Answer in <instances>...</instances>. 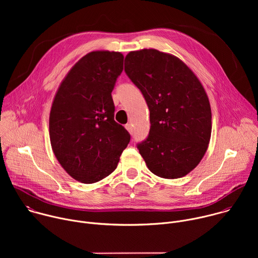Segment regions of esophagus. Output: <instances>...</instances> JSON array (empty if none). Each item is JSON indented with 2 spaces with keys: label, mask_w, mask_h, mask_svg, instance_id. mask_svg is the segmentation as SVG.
I'll return each mask as SVG.
<instances>
[{
  "label": "esophagus",
  "mask_w": 258,
  "mask_h": 258,
  "mask_svg": "<svg viewBox=\"0 0 258 258\" xmlns=\"http://www.w3.org/2000/svg\"><path fill=\"white\" fill-rule=\"evenodd\" d=\"M125 128L128 131L130 134H133V133H134V128H133V124H132V123L125 124Z\"/></svg>",
  "instance_id": "obj_1"
}]
</instances>
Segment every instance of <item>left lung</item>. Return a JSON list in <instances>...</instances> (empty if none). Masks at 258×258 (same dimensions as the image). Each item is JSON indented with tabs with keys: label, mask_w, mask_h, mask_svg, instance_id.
I'll list each match as a JSON object with an SVG mask.
<instances>
[{
	"label": "left lung",
	"mask_w": 258,
	"mask_h": 258,
	"mask_svg": "<svg viewBox=\"0 0 258 258\" xmlns=\"http://www.w3.org/2000/svg\"><path fill=\"white\" fill-rule=\"evenodd\" d=\"M124 71L150 111V131L137 144L147 166L164 178L181 177L204 156L211 136L208 97L178 58L154 49L130 52Z\"/></svg>",
	"instance_id": "obj_1"
}]
</instances>
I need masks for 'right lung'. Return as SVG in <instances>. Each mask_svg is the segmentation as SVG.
Segmentation results:
<instances>
[{
    "label": "right lung",
    "instance_id": "right-lung-1",
    "mask_svg": "<svg viewBox=\"0 0 258 258\" xmlns=\"http://www.w3.org/2000/svg\"><path fill=\"white\" fill-rule=\"evenodd\" d=\"M122 70L119 52H91L71 68L55 96L52 149L67 173L84 183L113 172L130 143V133L114 120L111 96Z\"/></svg>",
    "mask_w": 258,
    "mask_h": 258
}]
</instances>
